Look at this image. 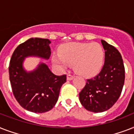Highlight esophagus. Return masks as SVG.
Segmentation results:
<instances>
[{
  "label": "esophagus",
  "instance_id": "obj_1",
  "mask_svg": "<svg viewBox=\"0 0 134 134\" xmlns=\"http://www.w3.org/2000/svg\"><path fill=\"white\" fill-rule=\"evenodd\" d=\"M74 78V76L71 75V74H68L67 76V79L68 80V81H71V80H72Z\"/></svg>",
  "mask_w": 134,
  "mask_h": 134
}]
</instances>
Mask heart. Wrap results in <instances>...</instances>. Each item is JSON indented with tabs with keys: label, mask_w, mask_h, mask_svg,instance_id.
I'll list each match as a JSON object with an SVG mask.
<instances>
[{
	"label": "heart",
	"mask_w": 134,
	"mask_h": 134,
	"mask_svg": "<svg viewBox=\"0 0 134 134\" xmlns=\"http://www.w3.org/2000/svg\"><path fill=\"white\" fill-rule=\"evenodd\" d=\"M60 55L53 57V62L62 69L74 65L78 74L91 76L101 70L104 64V50L99 43H69L60 49Z\"/></svg>",
	"instance_id": "heart-1"
}]
</instances>
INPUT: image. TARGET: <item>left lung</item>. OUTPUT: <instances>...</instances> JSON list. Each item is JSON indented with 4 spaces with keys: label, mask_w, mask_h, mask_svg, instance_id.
Returning <instances> with one entry per match:
<instances>
[{
    "label": "left lung",
    "mask_w": 134,
    "mask_h": 134,
    "mask_svg": "<svg viewBox=\"0 0 134 134\" xmlns=\"http://www.w3.org/2000/svg\"><path fill=\"white\" fill-rule=\"evenodd\" d=\"M101 42L105 51L104 66L98 75L87 80L79 93L83 106L94 113L104 112L114 105L120 96L125 79L120 53L106 41Z\"/></svg>",
    "instance_id": "obj_1"
}]
</instances>
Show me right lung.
Instances as JSON below:
<instances>
[{
  "label": "right lung",
  "mask_w": 134,
  "mask_h": 134,
  "mask_svg": "<svg viewBox=\"0 0 134 134\" xmlns=\"http://www.w3.org/2000/svg\"><path fill=\"white\" fill-rule=\"evenodd\" d=\"M48 39L30 38L16 47L10 59L9 81L14 97L26 110L42 113L51 110L58 99L60 90L66 82V75L56 76L44 63L33 71L24 69L28 57L48 60L51 55Z\"/></svg>",
  "instance_id": "1"
}]
</instances>
